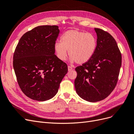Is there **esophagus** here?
<instances>
[{
    "label": "esophagus",
    "instance_id": "1",
    "mask_svg": "<svg viewBox=\"0 0 134 134\" xmlns=\"http://www.w3.org/2000/svg\"><path fill=\"white\" fill-rule=\"evenodd\" d=\"M73 70V68L72 67H71V66H68V71H72Z\"/></svg>",
    "mask_w": 134,
    "mask_h": 134
}]
</instances>
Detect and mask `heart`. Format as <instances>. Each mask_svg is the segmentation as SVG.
<instances>
[{"mask_svg":"<svg viewBox=\"0 0 134 134\" xmlns=\"http://www.w3.org/2000/svg\"><path fill=\"white\" fill-rule=\"evenodd\" d=\"M61 39V42L54 43V49L61 61L66 60L68 51L72 62L85 63L90 60L96 50L97 38L90 33L71 29L64 32Z\"/></svg>","mask_w":134,"mask_h":134,"instance_id":"heart-1","label":"heart"}]
</instances>
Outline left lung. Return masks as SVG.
Here are the masks:
<instances>
[{
	"mask_svg": "<svg viewBox=\"0 0 134 134\" xmlns=\"http://www.w3.org/2000/svg\"><path fill=\"white\" fill-rule=\"evenodd\" d=\"M97 45L93 57L76 68V91L83 99L96 102L104 99L115 88L121 66V54L110 34L94 28Z\"/></svg>",
	"mask_w": 134,
	"mask_h": 134,
	"instance_id": "obj_1",
	"label": "left lung"
}]
</instances>
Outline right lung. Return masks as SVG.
<instances>
[{"instance_id": "right-lung-1", "label": "right lung", "mask_w": 134, "mask_h": 134, "mask_svg": "<svg viewBox=\"0 0 134 134\" xmlns=\"http://www.w3.org/2000/svg\"><path fill=\"white\" fill-rule=\"evenodd\" d=\"M59 33L56 25L37 26L23 35L15 50L13 67L19 86L33 100L53 98L68 72L67 64L54 54Z\"/></svg>"}]
</instances>
